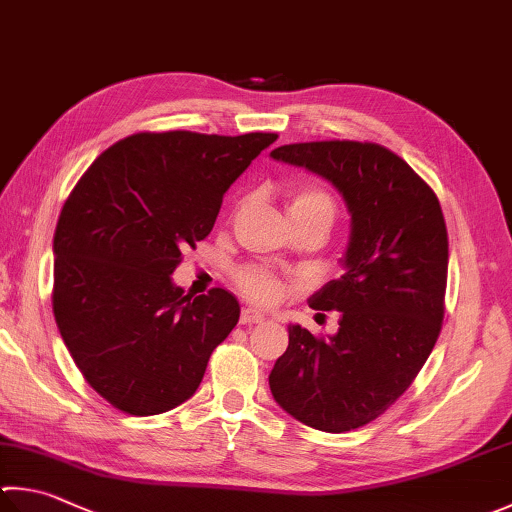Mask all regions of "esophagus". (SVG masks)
Listing matches in <instances>:
<instances>
[{"label": "esophagus", "instance_id": "esophagus-1", "mask_svg": "<svg viewBox=\"0 0 512 512\" xmlns=\"http://www.w3.org/2000/svg\"><path fill=\"white\" fill-rule=\"evenodd\" d=\"M265 321V314L254 310V307H245L243 312H240V323L243 325H256V323H263Z\"/></svg>", "mask_w": 512, "mask_h": 512}]
</instances>
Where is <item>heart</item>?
Masks as SVG:
<instances>
[{
	"label": "heart",
	"mask_w": 512,
	"mask_h": 512,
	"mask_svg": "<svg viewBox=\"0 0 512 512\" xmlns=\"http://www.w3.org/2000/svg\"><path fill=\"white\" fill-rule=\"evenodd\" d=\"M289 218H305V216H323L332 223L334 218V200L321 187H301L296 189L287 200ZM238 285L243 292L256 303H276L285 294V283L281 278L265 272V269L247 267L238 274Z\"/></svg>",
	"instance_id": "1"
}]
</instances>
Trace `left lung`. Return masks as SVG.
<instances>
[{"mask_svg":"<svg viewBox=\"0 0 512 512\" xmlns=\"http://www.w3.org/2000/svg\"><path fill=\"white\" fill-rule=\"evenodd\" d=\"M269 156L330 182L350 214L343 274L307 298L341 312L339 330L316 339L289 323L269 390L305 426L361 428L410 388L437 343L448 276L439 200L406 160L372 142L285 144Z\"/></svg>","mask_w":512,"mask_h":512,"instance_id":"left-lung-1","label":"left lung"}]
</instances>
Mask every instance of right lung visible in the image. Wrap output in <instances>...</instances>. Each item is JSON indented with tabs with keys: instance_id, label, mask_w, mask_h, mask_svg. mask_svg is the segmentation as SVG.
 I'll list each match as a JSON object with an SVG mask.
<instances>
[{
	"instance_id": "right-lung-1",
	"label": "right lung",
	"mask_w": 512,
	"mask_h": 512,
	"mask_svg": "<svg viewBox=\"0 0 512 512\" xmlns=\"http://www.w3.org/2000/svg\"><path fill=\"white\" fill-rule=\"evenodd\" d=\"M276 133H136L106 149L64 202L53 236V314L91 388L149 417L194 397L240 305L191 298L171 274Z\"/></svg>"
}]
</instances>
